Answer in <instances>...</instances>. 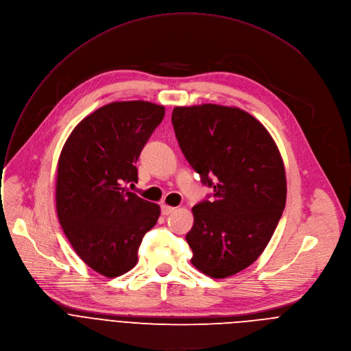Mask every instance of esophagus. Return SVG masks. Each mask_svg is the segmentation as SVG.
Instances as JSON below:
<instances>
[{
  "instance_id": "obj_1",
  "label": "esophagus",
  "mask_w": 351,
  "mask_h": 351,
  "mask_svg": "<svg viewBox=\"0 0 351 351\" xmlns=\"http://www.w3.org/2000/svg\"><path fill=\"white\" fill-rule=\"evenodd\" d=\"M173 212H176V208H174V206H170V205H162V213H163L165 216L171 215Z\"/></svg>"
}]
</instances>
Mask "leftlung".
Wrapping results in <instances>:
<instances>
[{"label": "left lung", "mask_w": 351, "mask_h": 351, "mask_svg": "<svg viewBox=\"0 0 351 351\" xmlns=\"http://www.w3.org/2000/svg\"><path fill=\"white\" fill-rule=\"evenodd\" d=\"M178 145L213 199L192 208L185 240L191 263L204 275L226 279L265 251L286 205V171L269 131L250 112L220 104L174 107Z\"/></svg>", "instance_id": "8db88e82"}]
</instances>
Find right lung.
I'll return each mask as SVG.
<instances>
[{
	"mask_svg": "<svg viewBox=\"0 0 351 351\" xmlns=\"http://www.w3.org/2000/svg\"><path fill=\"white\" fill-rule=\"evenodd\" d=\"M165 117L145 100L112 101L77 124L57 163L56 208L73 251L106 278L130 271L160 206L125 186L138 182L135 163Z\"/></svg>",
	"mask_w": 351,
	"mask_h": 351,
	"instance_id": "right-lung-1",
	"label": "right lung"
}]
</instances>
